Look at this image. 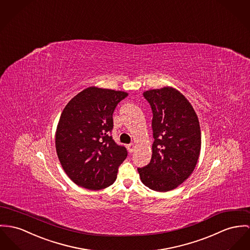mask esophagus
<instances>
[{
  "label": "esophagus",
  "mask_w": 250,
  "mask_h": 250,
  "mask_svg": "<svg viewBox=\"0 0 250 250\" xmlns=\"http://www.w3.org/2000/svg\"><path fill=\"white\" fill-rule=\"evenodd\" d=\"M127 149H128V151H129L130 153H132V152L135 150L134 144H130V145H128V146H127Z\"/></svg>",
  "instance_id": "esophagus-1"
}]
</instances>
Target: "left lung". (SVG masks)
<instances>
[{"instance_id": "8db88e82", "label": "left lung", "mask_w": 250, "mask_h": 250, "mask_svg": "<svg viewBox=\"0 0 250 250\" xmlns=\"http://www.w3.org/2000/svg\"><path fill=\"white\" fill-rule=\"evenodd\" d=\"M153 118L152 157L139 167L145 186L167 192L178 188L191 174L201 151V129L191 104L177 89L165 86L144 92Z\"/></svg>"}]
</instances>
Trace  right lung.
Wrapping results in <instances>:
<instances>
[{"instance_id":"obj_1","label":"right lung","mask_w":250,"mask_h":250,"mask_svg":"<svg viewBox=\"0 0 250 250\" xmlns=\"http://www.w3.org/2000/svg\"><path fill=\"white\" fill-rule=\"evenodd\" d=\"M128 94L124 91L87 87L63 108L55 135L60 163L79 187L99 190L116 181L118 168L127 151L110 135L117 104Z\"/></svg>"}]
</instances>
